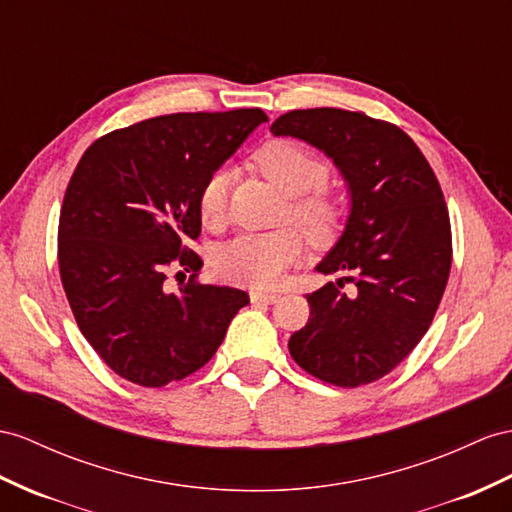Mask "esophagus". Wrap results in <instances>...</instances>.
Masks as SVG:
<instances>
[{"instance_id":"1","label":"esophagus","mask_w":512,"mask_h":512,"mask_svg":"<svg viewBox=\"0 0 512 512\" xmlns=\"http://www.w3.org/2000/svg\"><path fill=\"white\" fill-rule=\"evenodd\" d=\"M281 296L279 294H268V292H251V303H264V305H272L277 303Z\"/></svg>"}]
</instances>
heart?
I'll return each mask as SVG.
<instances>
[{
  "instance_id": "obj_1",
  "label": "heart",
  "mask_w": 512,
  "mask_h": 512,
  "mask_svg": "<svg viewBox=\"0 0 512 512\" xmlns=\"http://www.w3.org/2000/svg\"><path fill=\"white\" fill-rule=\"evenodd\" d=\"M255 164L274 188L290 196L283 212L285 220H292L313 242L333 238L339 225V209L326 194L313 192L329 179V166L316 153L300 142L279 138L266 142L255 153ZM227 192L229 175L225 170H218L203 183L199 192L203 220L218 222L225 216ZM300 257H303V238L294 229H279L270 233H242L225 242L218 246L214 266L229 281L251 287H272Z\"/></svg>"
}]
</instances>
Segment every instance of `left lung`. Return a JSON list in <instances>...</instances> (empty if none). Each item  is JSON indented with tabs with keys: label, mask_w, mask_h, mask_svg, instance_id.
Instances as JSON below:
<instances>
[{
	"label": "left lung",
	"mask_w": 512,
	"mask_h": 512,
	"mask_svg": "<svg viewBox=\"0 0 512 512\" xmlns=\"http://www.w3.org/2000/svg\"><path fill=\"white\" fill-rule=\"evenodd\" d=\"M333 160L348 188L342 235L316 266L350 272L307 296L290 337L300 368L337 387L389 374L428 331L450 277L452 233L439 181L396 125L339 108L292 110L270 127ZM352 282L350 295L341 292Z\"/></svg>",
	"instance_id": "8db88e82"
}]
</instances>
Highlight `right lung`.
Here are the masks:
<instances>
[{
	"instance_id": "1",
	"label": "right lung",
	"mask_w": 512,
	"mask_h": 512,
	"mask_svg": "<svg viewBox=\"0 0 512 512\" xmlns=\"http://www.w3.org/2000/svg\"><path fill=\"white\" fill-rule=\"evenodd\" d=\"M268 116L259 108L155 116L90 144L64 192L58 227L62 287L86 342L125 381L164 387L214 357L248 294L188 281L186 246L201 233L203 183ZM194 277V274H192Z\"/></svg>"
}]
</instances>
